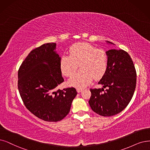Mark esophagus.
<instances>
[{"label": "esophagus", "mask_w": 150, "mask_h": 150, "mask_svg": "<svg viewBox=\"0 0 150 150\" xmlns=\"http://www.w3.org/2000/svg\"><path fill=\"white\" fill-rule=\"evenodd\" d=\"M76 91H77V92L79 93V92H81L82 91V88H77L76 89Z\"/></svg>", "instance_id": "obj_1"}]
</instances>
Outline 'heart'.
<instances>
[{
  "mask_svg": "<svg viewBox=\"0 0 150 150\" xmlns=\"http://www.w3.org/2000/svg\"><path fill=\"white\" fill-rule=\"evenodd\" d=\"M69 56H63L59 67L62 74L69 77L75 72L77 65L81 64V72L72 76L68 83L71 86L83 88L91 83L94 78L102 77L107 69L108 56L106 52L88 43L81 42L72 45Z\"/></svg>",
  "mask_w": 150,
  "mask_h": 150,
  "instance_id": "b5f03b06",
  "label": "heart"
}]
</instances>
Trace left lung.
<instances>
[{
    "instance_id": "left-lung-1",
    "label": "left lung",
    "mask_w": 150,
    "mask_h": 150,
    "mask_svg": "<svg viewBox=\"0 0 150 150\" xmlns=\"http://www.w3.org/2000/svg\"><path fill=\"white\" fill-rule=\"evenodd\" d=\"M106 53L108 67L98 84L107 89L91 88L92 95L88 103L91 109L99 115L111 116L121 112L129 103L135 92L137 73L127 52L111 49Z\"/></svg>"
}]
</instances>
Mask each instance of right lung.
Here are the masks:
<instances>
[{"mask_svg":"<svg viewBox=\"0 0 150 150\" xmlns=\"http://www.w3.org/2000/svg\"><path fill=\"white\" fill-rule=\"evenodd\" d=\"M55 49V43H47L33 50L18 72V88L24 105L34 115L48 122L66 117L77 93L74 87L55 91L64 81L61 58Z\"/></svg>","mask_w":150,"mask_h":150,"instance_id":"obj_1","label":"right lung"}]
</instances>
